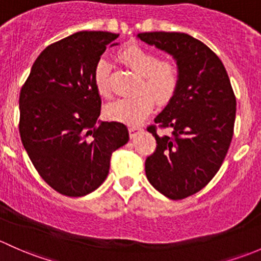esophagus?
Returning a JSON list of instances; mask_svg holds the SVG:
<instances>
[{
	"label": "esophagus",
	"instance_id": "1",
	"mask_svg": "<svg viewBox=\"0 0 261 261\" xmlns=\"http://www.w3.org/2000/svg\"><path fill=\"white\" fill-rule=\"evenodd\" d=\"M142 130H143V129H142V127H136V125H130V127H129V133H130V137L137 136V134L141 133Z\"/></svg>",
	"mask_w": 261,
	"mask_h": 261
}]
</instances>
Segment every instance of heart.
I'll return each instance as SVG.
<instances>
[{
	"instance_id": "b5f03b06",
	"label": "heart",
	"mask_w": 261,
	"mask_h": 261,
	"mask_svg": "<svg viewBox=\"0 0 261 261\" xmlns=\"http://www.w3.org/2000/svg\"><path fill=\"white\" fill-rule=\"evenodd\" d=\"M117 58L124 65L139 75L137 90L130 98H122L113 101L106 108V115L112 120L138 124L146 119L154 108L155 100L166 104L176 94L179 85V71L174 63L161 60L152 51L137 44L122 47L117 53ZM111 65L106 59H99L94 66L93 82L99 95L109 96Z\"/></svg>"
}]
</instances>
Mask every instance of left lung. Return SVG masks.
I'll return each mask as SVG.
<instances>
[{
	"label": "left lung",
	"instance_id": "left-lung-1",
	"mask_svg": "<svg viewBox=\"0 0 261 261\" xmlns=\"http://www.w3.org/2000/svg\"><path fill=\"white\" fill-rule=\"evenodd\" d=\"M138 39L173 56L179 85L157 117L171 136L153 134L157 147L146 160L149 184L171 200L202 190L221 167L233 134L236 98L224 64L203 42L182 32H142Z\"/></svg>",
	"mask_w": 261,
	"mask_h": 261
}]
</instances>
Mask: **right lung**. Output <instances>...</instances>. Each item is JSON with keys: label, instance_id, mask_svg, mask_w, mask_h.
Instances as JSON below:
<instances>
[{"label": "right lung", "instance_id": "obj_1", "mask_svg": "<svg viewBox=\"0 0 261 261\" xmlns=\"http://www.w3.org/2000/svg\"><path fill=\"white\" fill-rule=\"evenodd\" d=\"M118 36L80 31L54 42L21 88V141L42 179L61 195L80 197L98 189L112 153L129 141L123 123L98 122L101 99L93 82L96 61Z\"/></svg>", "mask_w": 261, "mask_h": 261}]
</instances>
